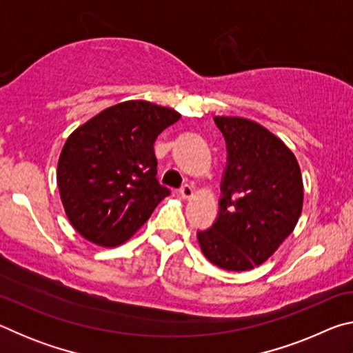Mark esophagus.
<instances>
[{
  "label": "esophagus",
  "mask_w": 353,
  "mask_h": 353,
  "mask_svg": "<svg viewBox=\"0 0 353 353\" xmlns=\"http://www.w3.org/2000/svg\"><path fill=\"white\" fill-rule=\"evenodd\" d=\"M179 193H181L183 199H190L191 196H193V187H191V185H188V183H185V185H182L181 190H179Z\"/></svg>",
  "instance_id": "esophagus-1"
}]
</instances>
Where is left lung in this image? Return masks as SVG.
<instances>
[{"instance_id": "left-lung-1", "label": "left lung", "mask_w": 353, "mask_h": 353, "mask_svg": "<svg viewBox=\"0 0 353 353\" xmlns=\"http://www.w3.org/2000/svg\"><path fill=\"white\" fill-rule=\"evenodd\" d=\"M227 148L219 212L198 232L204 255L225 271L261 265L291 235L302 213L299 163L285 143L259 123L214 117Z\"/></svg>"}]
</instances>
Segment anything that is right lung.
<instances>
[{"instance_id": "right-lung-1", "label": "right lung", "mask_w": 353, "mask_h": 353, "mask_svg": "<svg viewBox=\"0 0 353 353\" xmlns=\"http://www.w3.org/2000/svg\"><path fill=\"white\" fill-rule=\"evenodd\" d=\"M181 118L148 101L112 105L65 141L57 185L71 225L101 246L132 236L171 191L157 181L154 141Z\"/></svg>"}]
</instances>
